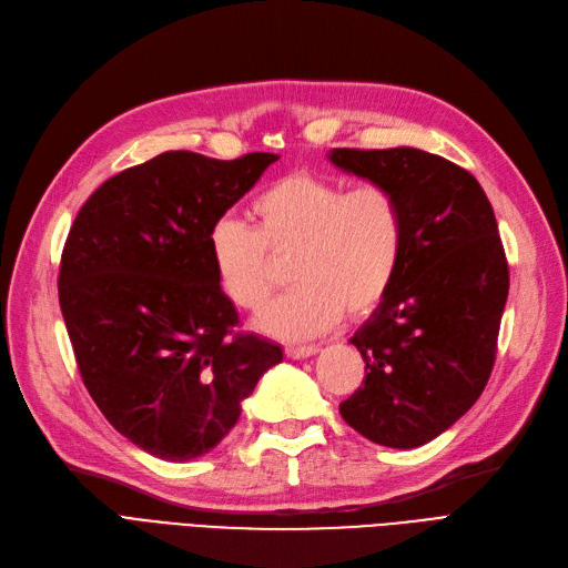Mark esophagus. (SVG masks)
I'll return each instance as SVG.
<instances>
[{
    "label": "esophagus",
    "mask_w": 568,
    "mask_h": 568,
    "mask_svg": "<svg viewBox=\"0 0 568 568\" xmlns=\"http://www.w3.org/2000/svg\"><path fill=\"white\" fill-rule=\"evenodd\" d=\"M317 352H320L317 345H288V347L284 349V355H286L288 359H305V357L317 355Z\"/></svg>",
    "instance_id": "1"
}]
</instances>
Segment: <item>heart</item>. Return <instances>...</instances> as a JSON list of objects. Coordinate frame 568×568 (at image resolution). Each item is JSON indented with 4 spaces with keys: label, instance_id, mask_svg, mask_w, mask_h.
<instances>
[{
    "label": "heart",
    "instance_id": "obj_1",
    "mask_svg": "<svg viewBox=\"0 0 568 568\" xmlns=\"http://www.w3.org/2000/svg\"><path fill=\"white\" fill-rule=\"evenodd\" d=\"M256 227L237 219L211 225L206 246L225 298L261 310L275 288L272 256L293 251L296 284L267 305L256 328L280 341H305L334 326L343 312L366 317L393 291L404 256V213L383 183L347 187L326 175L293 171L251 204Z\"/></svg>",
    "mask_w": 568,
    "mask_h": 568
}]
</instances>
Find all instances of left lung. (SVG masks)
I'll return each instance as SVG.
<instances>
[{"label": "left lung", "mask_w": 568, "mask_h": 568, "mask_svg": "<svg viewBox=\"0 0 568 568\" xmlns=\"http://www.w3.org/2000/svg\"><path fill=\"white\" fill-rule=\"evenodd\" d=\"M338 169L395 192L404 256L383 305L349 343L364 385L341 416L371 442L416 448L470 408L491 376L510 272L491 202L470 171L416 148H334Z\"/></svg>", "instance_id": "8db88e82"}]
</instances>
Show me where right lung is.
<instances>
[{
    "label": "right lung",
    "instance_id": "add662e5",
    "mask_svg": "<svg viewBox=\"0 0 568 568\" xmlns=\"http://www.w3.org/2000/svg\"><path fill=\"white\" fill-rule=\"evenodd\" d=\"M277 154L162 152L112 175L77 213L61 301L77 366L116 433L162 460L209 454L282 347L232 331L237 310L209 261L211 225Z\"/></svg>",
    "mask_w": 568,
    "mask_h": 568
}]
</instances>
